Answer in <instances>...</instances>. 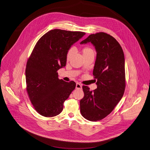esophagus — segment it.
Returning <instances> with one entry per match:
<instances>
[{
	"label": "esophagus",
	"instance_id": "1",
	"mask_svg": "<svg viewBox=\"0 0 150 150\" xmlns=\"http://www.w3.org/2000/svg\"><path fill=\"white\" fill-rule=\"evenodd\" d=\"M81 88H82V86H81V84L79 83H77L76 84V88H77V89H81Z\"/></svg>",
	"mask_w": 150,
	"mask_h": 150
}]
</instances>
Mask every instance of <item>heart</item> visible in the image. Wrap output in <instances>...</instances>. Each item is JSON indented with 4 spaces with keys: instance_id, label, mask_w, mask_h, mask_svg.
I'll return each mask as SVG.
<instances>
[{
    "instance_id": "heart-1",
    "label": "heart",
    "mask_w": 150,
    "mask_h": 150,
    "mask_svg": "<svg viewBox=\"0 0 150 150\" xmlns=\"http://www.w3.org/2000/svg\"><path fill=\"white\" fill-rule=\"evenodd\" d=\"M81 52H82L83 57H86V56H88V55H94L93 50L91 47L88 46L84 47L82 48ZM74 53V49L72 48H69V50H68V51L67 52V55H66V59L67 61L69 60L70 59L72 58Z\"/></svg>"
}]
</instances>
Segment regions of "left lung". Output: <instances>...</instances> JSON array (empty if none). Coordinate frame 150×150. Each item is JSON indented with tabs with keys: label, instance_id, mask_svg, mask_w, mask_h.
<instances>
[{
	"label": "left lung",
	"instance_id": "1",
	"mask_svg": "<svg viewBox=\"0 0 150 150\" xmlns=\"http://www.w3.org/2000/svg\"><path fill=\"white\" fill-rule=\"evenodd\" d=\"M91 42L97 52L93 75L97 88L83 86L81 115L96 122L108 115L122 98L126 88L125 55L122 47L110 35L100 32L89 35L81 44Z\"/></svg>",
	"mask_w": 150,
	"mask_h": 150
}]
</instances>
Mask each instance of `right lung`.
Wrapping results in <instances>:
<instances>
[{"label": "right lung", "mask_w": 150, "mask_h": 150, "mask_svg": "<svg viewBox=\"0 0 150 150\" xmlns=\"http://www.w3.org/2000/svg\"><path fill=\"white\" fill-rule=\"evenodd\" d=\"M85 33L54 29L37 42L25 68L26 90L35 110L40 115L53 117L63 109V103L75 89L74 81L58 78L57 71L66 64L71 46Z\"/></svg>", "instance_id": "add662e5"}]
</instances>
